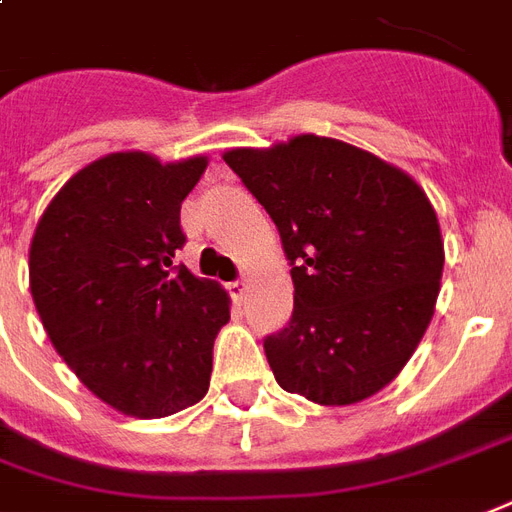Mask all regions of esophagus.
<instances>
[{
  "instance_id": "1",
  "label": "esophagus",
  "mask_w": 512,
  "mask_h": 512,
  "mask_svg": "<svg viewBox=\"0 0 512 512\" xmlns=\"http://www.w3.org/2000/svg\"><path fill=\"white\" fill-rule=\"evenodd\" d=\"M228 290H230V295H233V300H236V303H241V300L247 298V282H244V279H236V282H230Z\"/></svg>"
}]
</instances>
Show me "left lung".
<instances>
[{
	"label": "left lung",
	"mask_w": 512,
	"mask_h": 512,
	"mask_svg": "<svg viewBox=\"0 0 512 512\" xmlns=\"http://www.w3.org/2000/svg\"><path fill=\"white\" fill-rule=\"evenodd\" d=\"M222 158L271 214L292 265V317L263 338L279 386L319 405L376 395L435 314L446 257L424 190L327 136Z\"/></svg>",
	"instance_id": "8db88e82"
}]
</instances>
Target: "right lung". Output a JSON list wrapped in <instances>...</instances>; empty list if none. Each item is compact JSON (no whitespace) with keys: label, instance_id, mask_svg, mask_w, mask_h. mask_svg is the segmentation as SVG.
Here are the masks:
<instances>
[{"label":"right lung","instance_id":"1","mask_svg":"<svg viewBox=\"0 0 512 512\" xmlns=\"http://www.w3.org/2000/svg\"><path fill=\"white\" fill-rule=\"evenodd\" d=\"M204 169L206 158L112 152L58 190L31 239V298L48 338L128 416H171L209 389L228 295L174 260L187 241L179 209Z\"/></svg>","mask_w":512,"mask_h":512}]
</instances>
